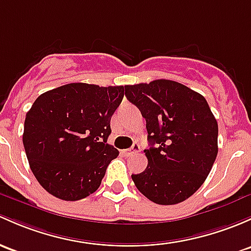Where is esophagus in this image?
<instances>
[{
    "label": "esophagus",
    "mask_w": 251,
    "mask_h": 251,
    "mask_svg": "<svg viewBox=\"0 0 251 251\" xmlns=\"http://www.w3.org/2000/svg\"><path fill=\"white\" fill-rule=\"evenodd\" d=\"M139 149H141V148H139V144L138 143H133V146L130 148V149H127V150H125V155H133V154H136V152H138L139 151Z\"/></svg>",
    "instance_id": "1"
}]
</instances>
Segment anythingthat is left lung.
Returning a JSON list of instances; mask_svg holds the SVG:
<instances>
[{
	"instance_id": "obj_1",
	"label": "left lung",
	"mask_w": 251,
	"mask_h": 251,
	"mask_svg": "<svg viewBox=\"0 0 251 251\" xmlns=\"http://www.w3.org/2000/svg\"><path fill=\"white\" fill-rule=\"evenodd\" d=\"M128 101L147 121L146 170L132 174L150 201L170 205L197 191L218 155V123L204 97L174 80L126 85Z\"/></svg>"
}]
</instances>
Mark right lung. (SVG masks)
Listing matches in <instances>:
<instances>
[{"label": "right lung", "instance_id": "obj_1", "mask_svg": "<svg viewBox=\"0 0 251 251\" xmlns=\"http://www.w3.org/2000/svg\"><path fill=\"white\" fill-rule=\"evenodd\" d=\"M124 86L71 83L37 97L23 143L33 176L49 194L78 201L101 185L118 149L107 143Z\"/></svg>", "mask_w": 251, "mask_h": 251}]
</instances>
